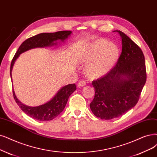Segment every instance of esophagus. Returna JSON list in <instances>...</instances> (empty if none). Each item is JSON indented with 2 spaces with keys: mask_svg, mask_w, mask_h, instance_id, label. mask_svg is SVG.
Wrapping results in <instances>:
<instances>
[{
  "mask_svg": "<svg viewBox=\"0 0 157 157\" xmlns=\"http://www.w3.org/2000/svg\"><path fill=\"white\" fill-rule=\"evenodd\" d=\"M86 85V82L83 80H81L80 82L78 83V87H82V86H84Z\"/></svg>",
  "mask_w": 157,
  "mask_h": 157,
  "instance_id": "esophagus-1",
  "label": "esophagus"
}]
</instances>
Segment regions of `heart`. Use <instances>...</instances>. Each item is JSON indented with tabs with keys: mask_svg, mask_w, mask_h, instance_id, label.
Masks as SVG:
<instances>
[{
	"mask_svg": "<svg viewBox=\"0 0 157 157\" xmlns=\"http://www.w3.org/2000/svg\"><path fill=\"white\" fill-rule=\"evenodd\" d=\"M120 57L117 44L105 39L98 38L85 44L80 53V61L86 64V75L92 79L106 75L117 65Z\"/></svg>",
	"mask_w": 157,
	"mask_h": 157,
	"instance_id": "1",
	"label": "heart"
}]
</instances>
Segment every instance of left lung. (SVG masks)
<instances>
[{"instance_id": "8db88e82", "label": "left lung", "mask_w": 157, "mask_h": 157, "mask_svg": "<svg viewBox=\"0 0 157 157\" xmlns=\"http://www.w3.org/2000/svg\"><path fill=\"white\" fill-rule=\"evenodd\" d=\"M122 50L117 65L103 78L92 82L95 95L91 111L101 120L121 117L137 103L146 82L145 57L140 48L120 30Z\"/></svg>"}]
</instances>
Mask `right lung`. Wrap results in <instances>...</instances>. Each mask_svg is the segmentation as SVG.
Instances as JSON below:
<instances>
[{"instance_id": "add662e5", "label": "right lung", "mask_w": 157, "mask_h": 157, "mask_svg": "<svg viewBox=\"0 0 157 157\" xmlns=\"http://www.w3.org/2000/svg\"><path fill=\"white\" fill-rule=\"evenodd\" d=\"M71 31H60L56 33H42L33 36L25 40L19 49L17 50L10 67V76L12 80V72L14 63L19 56L24 52L31 49L37 48H47L57 46L71 36ZM13 83V82H12ZM76 90V86L74 84H68L62 86L57 91L56 95L52 99L42 105L36 107H30L25 105L17 98L14 89L13 94L14 99L22 111L29 117L38 121H50L57 117L65 109L68 98Z\"/></svg>"}]
</instances>
